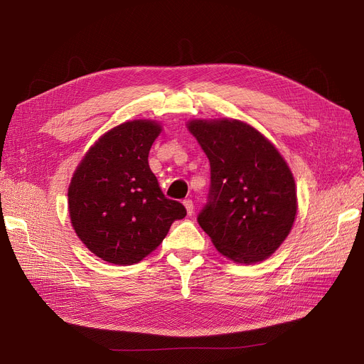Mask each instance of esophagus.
I'll return each mask as SVG.
<instances>
[{"label": "esophagus", "mask_w": 364, "mask_h": 364, "mask_svg": "<svg viewBox=\"0 0 364 364\" xmlns=\"http://www.w3.org/2000/svg\"><path fill=\"white\" fill-rule=\"evenodd\" d=\"M183 203H184V206H186V209H187V214L192 215V214H193V209H195L193 200H192V199H184Z\"/></svg>", "instance_id": "esophagus-1"}]
</instances>
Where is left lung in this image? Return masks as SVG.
I'll return each mask as SVG.
<instances>
[{"instance_id":"left-lung-1","label":"left lung","mask_w":364,"mask_h":364,"mask_svg":"<svg viewBox=\"0 0 364 364\" xmlns=\"http://www.w3.org/2000/svg\"><path fill=\"white\" fill-rule=\"evenodd\" d=\"M188 129L211 166V186L198 215L202 230L236 262L270 257L296 214L291 169L276 147L245 122L192 121Z\"/></svg>"}]
</instances>
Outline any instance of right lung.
Here are the masks:
<instances>
[{"mask_svg": "<svg viewBox=\"0 0 364 364\" xmlns=\"http://www.w3.org/2000/svg\"><path fill=\"white\" fill-rule=\"evenodd\" d=\"M161 132L151 121H131L99 139L69 186V215L76 235L103 261L131 265L162 243L171 224L186 217L168 199L149 166Z\"/></svg>", "mask_w": 364, "mask_h": 364, "instance_id": "1", "label": "right lung"}]
</instances>
